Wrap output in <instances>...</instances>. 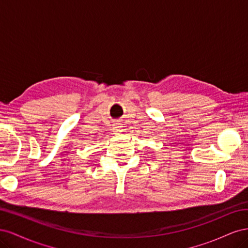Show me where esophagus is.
<instances>
[{"label": "esophagus", "instance_id": "1", "mask_svg": "<svg viewBox=\"0 0 248 248\" xmlns=\"http://www.w3.org/2000/svg\"><path fill=\"white\" fill-rule=\"evenodd\" d=\"M112 130H114V132H116V133L123 132V126H122V124H120V123L114 124V127H112Z\"/></svg>", "mask_w": 248, "mask_h": 248}]
</instances>
